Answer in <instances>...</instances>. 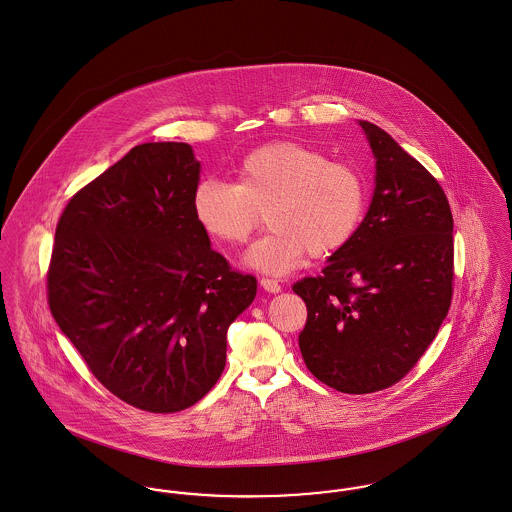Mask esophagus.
I'll return each mask as SVG.
<instances>
[{
  "label": "esophagus",
  "instance_id": "34e87169",
  "mask_svg": "<svg viewBox=\"0 0 512 512\" xmlns=\"http://www.w3.org/2000/svg\"><path fill=\"white\" fill-rule=\"evenodd\" d=\"M261 286H263L267 292H273V294L280 292V288H282L276 278H269V276H263V278H261Z\"/></svg>",
  "mask_w": 512,
  "mask_h": 512
}]
</instances>
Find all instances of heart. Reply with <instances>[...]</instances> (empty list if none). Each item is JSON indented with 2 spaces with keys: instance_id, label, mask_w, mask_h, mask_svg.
Here are the masks:
<instances>
[{
  "instance_id": "obj_1",
  "label": "heart",
  "mask_w": 512,
  "mask_h": 512,
  "mask_svg": "<svg viewBox=\"0 0 512 512\" xmlns=\"http://www.w3.org/2000/svg\"><path fill=\"white\" fill-rule=\"evenodd\" d=\"M368 187L358 167L302 142H273L237 165L236 183L206 179L193 195L202 230L241 245L261 226L271 230L245 255L257 271L284 275L308 255L325 257L353 239L366 210Z\"/></svg>"
}]
</instances>
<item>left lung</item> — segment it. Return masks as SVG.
I'll list each match as a JSON object with an SVG mask.
<instances>
[{
    "label": "left lung",
    "instance_id": "8db88e82",
    "mask_svg": "<svg viewBox=\"0 0 512 512\" xmlns=\"http://www.w3.org/2000/svg\"><path fill=\"white\" fill-rule=\"evenodd\" d=\"M376 189L353 239L321 275L294 282L308 319V370L343 394L397 384L433 343L452 304L454 220L433 175L380 126L360 120Z\"/></svg>",
    "mask_w": 512,
    "mask_h": 512
}]
</instances>
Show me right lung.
<instances>
[{
	"label": "right lung",
	"instance_id": "add662e5",
	"mask_svg": "<svg viewBox=\"0 0 512 512\" xmlns=\"http://www.w3.org/2000/svg\"><path fill=\"white\" fill-rule=\"evenodd\" d=\"M198 175L189 144L132 148L70 198L46 273L50 312L89 372L150 413L212 390L228 327L257 294L195 218Z\"/></svg>",
	"mask_w": 512,
	"mask_h": 512
}]
</instances>
